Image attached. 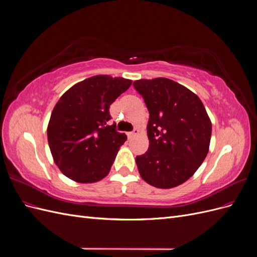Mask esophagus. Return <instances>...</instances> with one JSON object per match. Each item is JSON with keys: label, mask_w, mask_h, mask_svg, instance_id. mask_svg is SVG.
I'll return each instance as SVG.
<instances>
[{"label": "esophagus", "mask_w": 257, "mask_h": 257, "mask_svg": "<svg viewBox=\"0 0 257 257\" xmlns=\"http://www.w3.org/2000/svg\"><path fill=\"white\" fill-rule=\"evenodd\" d=\"M138 133H139V131H138L137 128H135L133 132H131V133H127V137H128V138H133V137H135Z\"/></svg>", "instance_id": "esophagus-1"}]
</instances>
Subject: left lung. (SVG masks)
Instances as JSON below:
<instances>
[{"label":"left lung","mask_w":257,"mask_h":257,"mask_svg":"<svg viewBox=\"0 0 257 257\" xmlns=\"http://www.w3.org/2000/svg\"><path fill=\"white\" fill-rule=\"evenodd\" d=\"M149 110L148 151L136 157L144 180L172 189L190 179L206 159L212 124L200 98L184 85L159 77L134 81Z\"/></svg>","instance_id":"obj_1"}]
</instances>
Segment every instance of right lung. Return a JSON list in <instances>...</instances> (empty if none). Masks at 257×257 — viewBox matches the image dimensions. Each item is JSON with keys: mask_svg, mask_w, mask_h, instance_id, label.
Returning a JSON list of instances; mask_svg holds the SVG:
<instances>
[{"mask_svg": "<svg viewBox=\"0 0 257 257\" xmlns=\"http://www.w3.org/2000/svg\"><path fill=\"white\" fill-rule=\"evenodd\" d=\"M132 80L96 75L77 82L60 97L50 115L47 137L61 173L78 183L102 180L110 172L126 135L109 125V107Z\"/></svg>", "mask_w": 257, "mask_h": 257, "instance_id": "right-lung-1", "label": "right lung"}]
</instances>
